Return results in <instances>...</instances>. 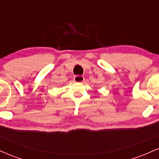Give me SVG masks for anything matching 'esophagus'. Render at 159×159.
<instances>
[{"label":"esophagus","instance_id":"1","mask_svg":"<svg viewBox=\"0 0 159 159\" xmlns=\"http://www.w3.org/2000/svg\"><path fill=\"white\" fill-rule=\"evenodd\" d=\"M74 81L75 82H83L84 81V78L83 77V76H81V75H76L75 77L74 78Z\"/></svg>","mask_w":159,"mask_h":159}]
</instances>
